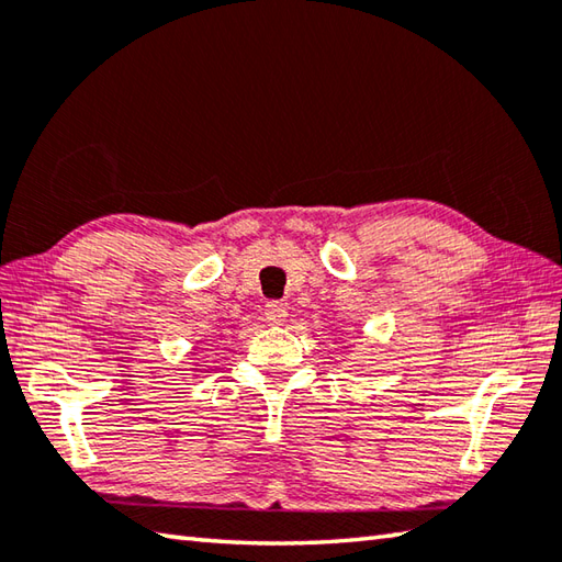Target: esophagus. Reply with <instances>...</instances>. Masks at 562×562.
<instances>
[{
	"instance_id": "esophagus-1",
	"label": "esophagus",
	"mask_w": 562,
	"mask_h": 562,
	"mask_svg": "<svg viewBox=\"0 0 562 562\" xmlns=\"http://www.w3.org/2000/svg\"><path fill=\"white\" fill-rule=\"evenodd\" d=\"M288 318V306L280 302H270L266 304V322L268 324H282Z\"/></svg>"
}]
</instances>
